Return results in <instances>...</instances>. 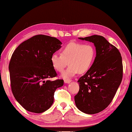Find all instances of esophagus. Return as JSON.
Here are the masks:
<instances>
[{
    "label": "esophagus",
    "instance_id": "34e87169",
    "mask_svg": "<svg viewBox=\"0 0 132 132\" xmlns=\"http://www.w3.org/2000/svg\"><path fill=\"white\" fill-rule=\"evenodd\" d=\"M71 81V80H64V82L65 84H69V83H70Z\"/></svg>",
    "mask_w": 132,
    "mask_h": 132
}]
</instances>
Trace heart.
I'll return each instance as SVG.
<instances>
[{
	"instance_id": "obj_1",
	"label": "heart",
	"mask_w": 132,
	"mask_h": 132,
	"mask_svg": "<svg viewBox=\"0 0 132 132\" xmlns=\"http://www.w3.org/2000/svg\"><path fill=\"white\" fill-rule=\"evenodd\" d=\"M95 56L96 51L92 45L71 42L63 48L61 54H52L51 62L54 69L58 72H62L68 63L69 68L62 74V77L70 78L78 72L84 73L89 70Z\"/></svg>"
}]
</instances>
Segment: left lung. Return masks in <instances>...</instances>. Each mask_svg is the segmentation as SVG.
<instances>
[{"label": "left lung", "mask_w": 132, "mask_h": 132, "mask_svg": "<svg viewBox=\"0 0 132 132\" xmlns=\"http://www.w3.org/2000/svg\"><path fill=\"white\" fill-rule=\"evenodd\" d=\"M94 43L96 56L90 68L78 81L76 105L84 113L94 114L112 102L122 80L123 65L119 50L102 36L79 37Z\"/></svg>", "instance_id": "left-lung-1"}]
</instances>
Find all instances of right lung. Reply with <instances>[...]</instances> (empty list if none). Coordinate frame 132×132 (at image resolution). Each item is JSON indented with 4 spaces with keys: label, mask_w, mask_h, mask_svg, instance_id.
Wrapping results in <instances>:
<instances>
[{
    "label": "right lung",
    "mask_w": 132,
    "mask_h": 132,
    "mask_svg": "<svg viewBox=\"0 0 132 132\" xmlns=\"http://www.w3.org/2000/svg\"><path fill=\"white\" fill-rule=\"evenodd\" d=\"M61 44L55 37L38 35L21 43L12 55L9 66L11 90L27 111L42 113L49 109L55 91L63 86L62 79L48 80L58 76L51 56Z\"/></svg>",
    "instance_id": "add662e5"
}]
</instances>
